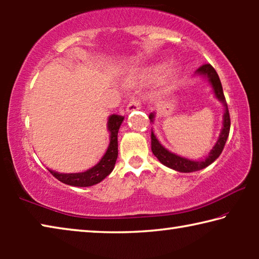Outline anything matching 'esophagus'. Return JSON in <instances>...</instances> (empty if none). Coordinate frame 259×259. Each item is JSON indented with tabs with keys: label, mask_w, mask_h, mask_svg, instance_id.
<instances>
[{
	"label": "esophagus",
	"mask_w": 259,
	"mask_h": 259,
	"mask_svg": "<svg viewBox=\"0 0 259 259\" xmlns=\"http://www.w3.org/2000/svg\"><path fill=\"white\" fill-rule=\"evenodd\" d=\"M142 107V103L138 97H134L130 99V102L126 105V112H133L136 111V109H139Z\"/></svg>",
	"instance_id": "esophagus-1"
}]
</instances>
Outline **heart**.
<instances>
[{
	"mask_svg": "<svg viewBox=\"0 0 259 259\" xmlns=\"http://www.w3.org/2000/svg\"><path fill=\"white\" fill-rule=\"evenodd\" d=\"M162 71L161 67H154V68H150L147 69V71L145 72V74H144V77L145 78H151V77H154L156 74H159L160 72Z\"/></svg>",
	"mask_w": 259,
	"mask_h": 259,
	"instance_id": "1",
	"label": "heart"
}]
</instances>
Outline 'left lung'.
Returning a JSON list of instances; mask_svg holds the SVG:
<instances>
[{"mask_svg":"<svg viewBox=\"0 0 259 259\" xmlns=\"http://www.w3.org/2000/svg\"><path fill=\"white\" fill-rule=\"evenodd\" d=\"M198 74H201V75H204L209 78L210 83L213 88L214 95L216 97L221 100V102L224 104L225 106V113H224V125H223L222 133L219 135V139L217 140L216 145L213 146V148L210 151L208 157H205L202 161H192V160H187L185 157L178 156L174 153L169 152L168 150L161 145L159 143V140L156 139L155 135L151 134V148L153 154H154L161 163H163L164 165L169 166L174 170H177L179 172H193V171H198V170H201L208 166L209 164H211L212 162L217 159V157L222 154L223 150H224V146L226 144L227 137H229L230 134V128H231V119H230V113H229V108H227V104H226V99L224 93H223V87L221 80H219V76L217 72L214 71V68L211 66L210 64H204L202 66L198 68L196 71ZM153 117H154V114H150V120L153 121Z\"/></svg>","mask_w":259,"mask_h":259,"instance_id":"1","label":"left lung"}]
</instances>
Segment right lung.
Instances as JSON below:
<instances>
[{
  "mask_svg": "<svg viewBox=\"0 0 259 259\" xmlns=\"http://www.w3.org/2000/svg\"><path fill=\"white\" fill-rule=\"evenodd\" d=\"M124 116L113 115L109 116L107 122V128L111 133V139H109V145L106 153L102 157L97 164L84 172L77 174H59L54 170H49L52 176L56 177L61 183L67 184V185L87 187L93 186L95 184H98L103 179L108 176L114 169L115 162L117 159V133H119L120 125L123 121Z\"/></svg>",
  "mask_w": 259,
  "mask_h": 259,
  "instance_id": "1",
  "label": "right lung"
}]
</instances>
